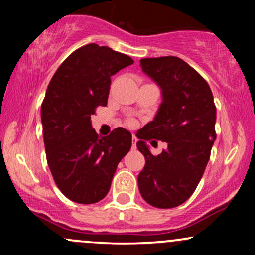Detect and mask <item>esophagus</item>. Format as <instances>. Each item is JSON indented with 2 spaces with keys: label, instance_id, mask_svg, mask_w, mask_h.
Masks as SVG:
<instances>
[{
  "label": "esophagus",
  "instance_id": "34e87169",
  "mask_svg": "<svg viewBox=\"0 0 255 255\" xmlns=\"http://www.w3.org/2000/svg\"><path fill=\"white\" fill-rule=\"evenodd\" d=\"M136 141H137V137L135 135L131 136V142H133V147L135 148L136 147Z\"/></svg>",
  "mask_w": 255,
  "mask_h": 255
}]
</instances>
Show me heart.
I'll use <instances>...</instances> for the list:
<instances>
[{
    "label": "heart",
    "mask_w": 255,
    "mask_h": 255,
    "mask_svg": "<svg viewBox=\"0 0 255 255\" xmlns=\"http://www.w3.org/2000/svg\"><path fill=\"white\" fill-rule=\"evenodd\" d=\"M130 125H131V124H130Z\"/></svg>",
    "instance_id": "b5f03b06"
}]
</instances>
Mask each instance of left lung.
I'll return each instance as SVG.
<instances>
[{"label": "left lung", "instance_id": "left-lung-1", "mask_svg": "<svg viewBox=\"0 0 255 255\" xmlns=\"http://www.w3.org/2000/svg\"><path fill=\"white\" fill-rule=\"evenodd\" d=\"M140 67L159 85L163 102L137 135L146 162L137 184L146 203L171 209L191 197L203 177L217 136L216 105L206 80L181 58H142ZM151 138L165 141L168 148L153 156L145 145Z\"/></svg>", "mask_w": 255, "mask_h": 255}]
</instances>
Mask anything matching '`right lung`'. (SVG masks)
<instances>
[{"label": "right lung", "mask_w": 255, "mask_h": 255, "mask_svg": "<svg viewBox=\"0 0 255 255\" xmlns=\"http://www.w3.org/2000/svg\"><path fill=\"white\" fill-rule=\"evenodd\" d=\"M133 62L108 46L87 44L63 61L49 83L40 109L46 160L58 189L74 203L102 200L130 150V131L119 127L98 136L91 115L107 105L111 75Z\"/></svg>", "instance_id": "1"}]
</instances>
